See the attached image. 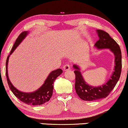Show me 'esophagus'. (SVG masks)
I'll return each instance as SVG.
<instances>
[{
	"mask_svg": "<svg viewBox=\"0 0 128 128\" xmlns=\"http://www.w3.org/2000/svg\"><path fill=\"white\" fill-rule=\"evenodd\" d=\"M63 69H64V71H68V70H70V65L68 64H65V65L63 67Z\"/></svg>",
	"mask_w": 128,
	"mask_h": 128,
	"instance_id": "34e87169",
	"label": "esophagus"
}]
</instances>
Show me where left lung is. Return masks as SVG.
Returning <instances> with one entry per match:
<instances>
[{"label": "left lung", "instance_id": "8db88e82", "mask_svg": "<svg viewBox=\"0 0 128 128\" xmlns=\"http://www.w3.org/2000/svg\"><path fill=\"white\" fill-rule=\"evenodd\" d=\"M96 33L99 40L96 42L94 46L98 50H110L114 55L115 66L114 72L108 80L102 86H94L85 81L80 66L77 64H73L76 75V91L80 98L85 101H94L106 98L119 80L121 73L122 55L119 45L104 31L98 29L96 30Z\"/></svg>", "mask_w": 128, "mask_h": 128}]
</instances>
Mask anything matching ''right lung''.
<instances>
[{"instance_id":"1","label":"right lung","mask_w":128,"mask_h":128,"mask_svg":"<svg viewBox=\"0 0 128 128\" xmlns=\"http://www.w3.org/2000/svg\"><path fill=\"white\" fill-rule=\"evenodd\" d=\"M29 33V31H24L19 35L16 38V42L14 44L12 51L10 54L7 56L6 63V75L7 82L14 95L25 104L32 106H38L43 104L44 103L48 102L50 100L53 94L54 83L57 77L62 73V70L60 68L53 70L52 71L46 80L44 81V84L40 87L39 88L32 92H24L20 91L14 87L12 83L11 82L8 76V63L10 56L13 52L16 47L20 45V43L23 41Z\"/></svg>"}]
</instances>
